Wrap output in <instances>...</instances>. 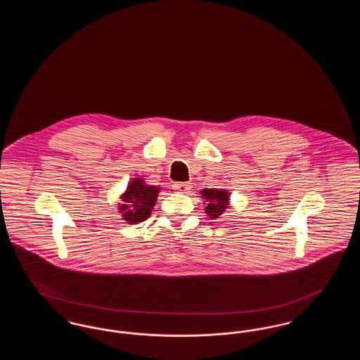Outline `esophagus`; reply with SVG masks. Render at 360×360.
<instances>
[{
    "instance_id": "1",
    "label": "esophagus",
    "mask_w": 360,
    "mask_h": 360,
    "mask_svg": "<svg viewBox=\"0 0 360 360\" xmlns=\"http://www.w3.org/2000/svg\"><path fill=\"white\" fill-rule=\"evenodd\" d=\"M172 188H174V190L179 191V193H188V190H190V185L186 184V182H175L172 185Z\"/></svg>"
}]
</instances>
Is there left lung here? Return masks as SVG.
I'll list each match as a JSON object with an SVG mask.
<instances>
[{"mask_svg":"<svg viewBox=\"0 0 360 360\" xmlns=\"http://www.w3.org/2000/svg\"><path fill=\"white\" fill-rule=\"evenodd\" d=\"M206 200V213L210 219H219L229 204V193L221 188H204L201 191Z\"/></svg>","mask_w":360,"mask_h":360,"instance_id":"left-lung-1","label":"left lung"}]
</instances>
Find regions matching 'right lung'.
Segmentation results:
<instances>
[{"label":"right lung","mask_w":360,"mask_h":360,"mask_svg":"<svg viewBox=\"0 0 360 360\" xmlns=\"http://www.w3.org/2000/svg\"><path fill=\"white\" fill-rule=\"evenodd\" d=\"M160 188L146 185L140 178H135L129 182L127 191L121 195L119 209L122 213V219L128 224L144 221L150 217L151 209L156 202L158 193Z\"/></svg>","instance_id":"1"}]
</instances>
